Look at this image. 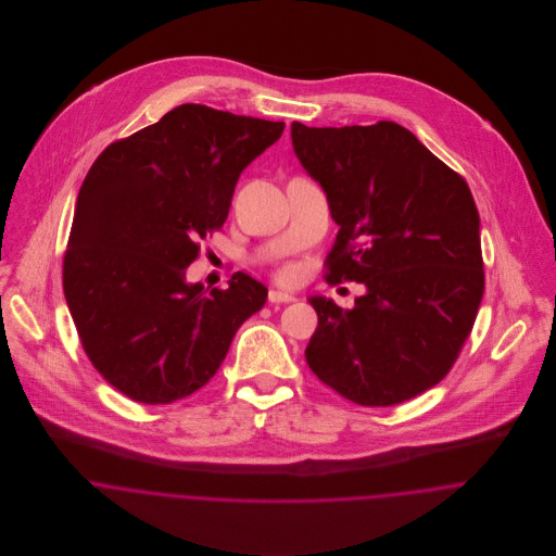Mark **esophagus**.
I'll return each mask as SVG.
<instances>
[{
    "label": "esophagus",
    "mask_w": 556,
    "mask_h": 556,
    "mask_svg": "<svg viewBox=\"0 0 556 556\" xmlns=\"http://www.w3.org/2000/svg\"><path fill=\"white\" fill-rule=\"evenodd\" d=\"M295 298L291 295V293H286V291H277L270 290L268 291V302H273V304H286V302H293Z\"/></svg>",
    "instance_id": "esophagus-1"
}]
</instances>
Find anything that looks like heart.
I'll use <instances>...</instances> for the list:
<instances>
[{
	"label": "heart",
	"mask_w": 556,
	"mask_h": 556,
	"mask_svg": "<svg viewBox=\"0 0 556 556\" xmlns=\"http://www.w3.org/2000/svg\"><path fill=\"white\" fill-rule=\"evenodd\" d=\"M286 277H290V273H286Z\"/></svg>",
	"instance_id": "obj_1"
}]
</instances>
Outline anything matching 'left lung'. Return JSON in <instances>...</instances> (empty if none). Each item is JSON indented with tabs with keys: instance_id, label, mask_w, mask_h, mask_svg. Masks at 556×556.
<instances>
[{
	"instance_id": "left-lung-1",
	"label": "left lung",
	"mask_w": 556,
	"mask_h": 556,
	"mask_svg": "<svg viewBox=\"0 0 556 556\" xmlns=\"http://www.w3.org/2000/svg\"><path fill=\"white\" fill-rule=\"evenodd\" d=\"M291 146L340 227L327 281L365 293L317 311L306 363L363 406H392L440 383L471 333L483 298L479 214L471 189L404 127H306Z\"/></svg>"
}]
</instances>
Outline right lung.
Here are the masks:
<instances>
[{
    "label": "right lung",
    "instance_id": "add662e5",
    "mask_svg": "<svg viewBox=\"0 0 556 556\" xmlns=\"http://www.w3.org/2000/svg\"><path fill=\"white\" fill-rule=\"evenodd\" d=\"M283 123L184 104L110 143L89 168L64 256V295L93 367L143 404L206 386L268 290L189 283L198 241L227 220L241 170Z\"/></svg>",
    "mask_w": 556,
    "mask_h": 556
}]
</instances>
